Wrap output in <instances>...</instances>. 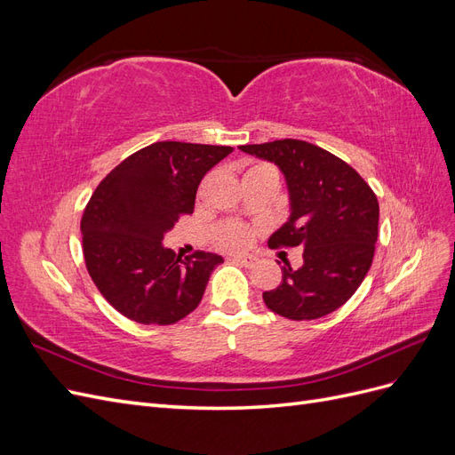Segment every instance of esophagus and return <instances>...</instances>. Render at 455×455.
I'll use <instances>...</instances> for the list:
<instances>
[{
  "mask_svg": "<svg viewBox=\"0 0 455 455\" xmlns=\"http://www.w3.org/2000/svg\"><path fill=\"white\" fill-rule=\"evenodd\" d=\"M233 259L235 261H239L241 266H244V267H254L256 264H258V258L256 256H252V254H237V256H233Z\"/></svg>",
  "mask_w": 455,
  "mask_h": 455,
  "instance_id": "1",
  "label": "esophagus"
}]
</instances>
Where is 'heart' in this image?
I'll return each instance as SVG.
<instances>
[{
  "instance_id": "obj_1",
  "label": "heart",
  "mask_w": 455,
  "mask_h": 455,
  "mask_svg": "<svg viewBox=\"0 0 455 455\" xmlns=\"http://www.w3.org/2000/svg\"><path fill=\"white\" fill-rule=\"evenodd\" d=\"M264 167L266 164H256V167H252L251 171L264 169ZM214 239H216V244H220L226 251H239V249H244V246L251 244L252 229L239 224V222H226V224L216 228Z\"/></svg>"
}]
</instances>
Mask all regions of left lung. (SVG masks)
Segmentation results:
<instances>
[{
	"mask_svg": "<svg viewBox=\"0 0 455 455\" xmlns=\"http://www.w3.org/2000/svg\"><path fill=\"white\" fill-rule=\"evenodd\" d=\"M277 164L291 196V218L269 237L271 249L301 246L304 264H286L266 306L292 321L336 311L355 294L371 266L379 204L364 178L330 151L294 139L239 146Z\"/></svg>",
	"mask_w": 455,
	"mask_h": 455,
	"instance_id": "8db88e82",
	"label": "left lung"
}]
</instances>
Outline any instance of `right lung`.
<instances>
[{
    "label": "right lung",
    "mask_w": 455,
    "mask_h": 455,
    "mask_svg": "<svg viewBox=\"0 0 455 455\" xmlns=\"http://www.w3.org/2000/svg\"><path fill=\"white\" fill-rule=\"evenodd\" d=\"M229 146L156 142L136 151L94 189L84 218L85 266L108 304L140 324H174L194 311L224 258H180L163 237L194 212L196 194Z\"/></svg>",
    "instance_id": "1"
}]
</instances>
